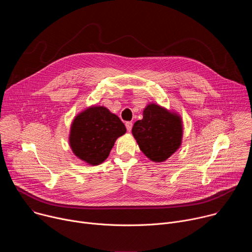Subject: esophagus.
<instances>
[{
  "instance_id": "34e87169",
  "label": "esophagus",
  "mask_w": 252,
  "mask_h": 252,
  "mask_svg": "<svg viewBox=\"0 0 252 252\" xmlns=\"http://www.w3.org/2000/svg\"><path fill=\"white\" fill-rule=\"evenodd\" d=\"M126 127L127 129V131H130L131 130V127H132V123L131 122H126Z\"/></svg>"
}]
</instances>
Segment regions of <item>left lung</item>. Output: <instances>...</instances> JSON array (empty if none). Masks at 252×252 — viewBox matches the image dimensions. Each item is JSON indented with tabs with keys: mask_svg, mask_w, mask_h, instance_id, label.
Wrapping results in <instances>:
<instances>
[{
	"mask_svg": "<svg viewBox=\"0 0 252 252\" xmlns=\"http://www.w3.org/2000/svg\"><path fill=\"white\" fill-rule=\"evenodd\" d=\"M142 115V120L132 126V135L146 157L162 162L182 145L183 121L177 114L156 103L148 104Z\"/></svg>",
	"mask_w": 252,
	"mask_h": 252,
	"instance_id": "left-lung-1",
	"label": "left lung"
}]
</instances>
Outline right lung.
Segmentation results:
<instances>
[{
	"label": "right lung",
	"mask_w": 252,
	"mask_h": 252,
	"mask_svg": "<svg viewBox=\"0 0 252 252\" xmlns=\"http://www.w3.org/2000/svg\"><path fill=\"white\" fill-rule=\"evenodd\" d=\"M126 131L124 123L106 107L90 106L71 124L69 146L80 159L97 165L107 158L117 138Z\"/></svg>",
	"instance_id": "right-lung-1"
}]
</instances>
